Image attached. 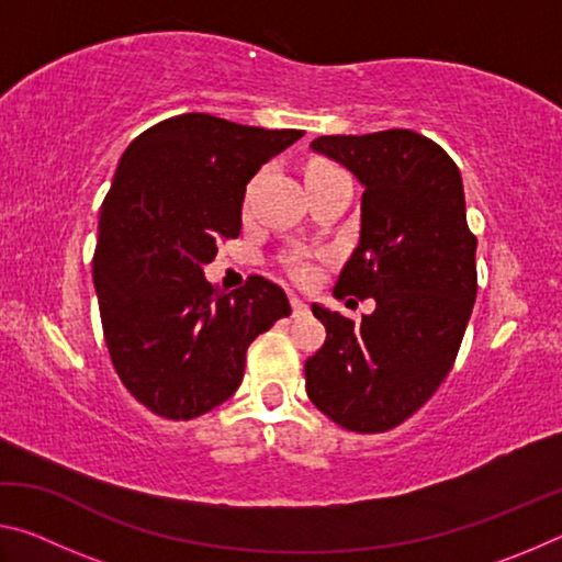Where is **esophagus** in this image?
Masks as SVG:
<instances>
[{"instance_id": "1", "label": "esophagus", "mask_w": 562, "mask_h": 562, "mask_svg": "<svg viewBox=\"0 0 562 562\" xmlns=\"http://www.w3.org/2000/svg\"><path fill=\"white\" fill-rule=\"evenodd\" d=\"M290 304H292V315H294V317L307 315V312H310V304L304 302V300H300L297 294H292V297H290Z\"/></svg>"}]
</instances>
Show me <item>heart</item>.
Returning <instances> with one entry per match:
<instances>
[{
  "label": "heart",
  "instance_id": "heart-1",
  "mask_svg": "<svg viewBox=\"0 0 562 562\" xmlns=\"http://www.w3.org/2000/svg\"><path fill=\"white\" fill-rule=\"evenodd\" d=\"M335 168L337 166L325 164V160H317V164H312L307 168V173H319V170H335ZM290 274L297 282H312L317 278V268H315V262L307 260V258H292L290 260Z\"/></svg>",
  "mask_w": 562,
  "mask_h": 562
}]
</instances>
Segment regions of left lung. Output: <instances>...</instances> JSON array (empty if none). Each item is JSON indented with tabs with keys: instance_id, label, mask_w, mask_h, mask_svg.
Here are the masks:
<instances>
[{
	"instance_id": "obj_1",
	"label": "left lung",
	"mask_w": 562,
	"mask_h": 562,
	"mask_svg": "<svg viewBox=\"0 0 562 562\" xmlns=\"http://www.w3.org/2000/svg\"><path fill=\"white\" fill-rule=\"evenodd\" d=\"M312 150L364 186L361 235L335 297H372L361 322L312 304L327 339L304 361L307 396L341 429L382 434L416 414L459 355L475 290V235L459 166L408 128L319 136Z\"/></svg>"
}]
</instances>
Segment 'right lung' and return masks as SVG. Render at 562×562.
Segmentation results:
<instances>
[{
    "mask_svg": "<svg viewBox=\"0 0 562 562\" xmlns=\"http://www.w3.org/2000/svg\"><path fill=\"white\" fill-rule=\"evenodd\" d=\"M302 133L183 113L123 154L101 205L93 284L113 369L156 416L188 422L227 402L252 339L292 312L260 274L225 294L203 268L240 235L247 180Z\"/></svg>",
    "mask_w": 562,
    "mask_h": 562,
    "instance_id": "add662e5",
    "label": "right lung"
}]
</instances>
